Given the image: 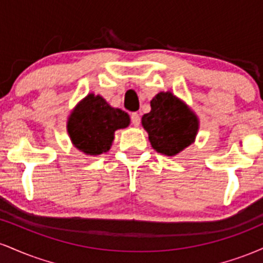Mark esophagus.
Returning a JSON list of instances; mask_svg holds the SVG:
<instances>
[{"instance_id":"34e87169","label":"esophagus","mask_w":263,"mask_h":263,"mask_svg":"<svg viewBox=\"0 0 263 263\" xmlns=\"http://www.w3.org/2000/svg\"><path fill=\"white\" fill-rule=\"evenodd\" d=\"M131 122H132V125L136 126V127H137V126H140V123H141V117H140V115H138L137 112L132 114V115H131Z\"/></svg>"}]
</instances>
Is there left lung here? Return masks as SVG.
<instances>
[{"mask_svg": "<svg viewBox=\"0 0 263 263\" xmlns=\"http://www.w3.org/2000/svg\"><path fill=\"white\" fill-rule=\"evenodd\" d=\"M142 126L158 153L176 156L195 141L198 116L171 91L159 92L151 101V111L142 116Z\"/></svg>", "mask_w": 263, "mask_h": 263, "instance_id": "8db88e82", "label": "left lung"}]
</instances>
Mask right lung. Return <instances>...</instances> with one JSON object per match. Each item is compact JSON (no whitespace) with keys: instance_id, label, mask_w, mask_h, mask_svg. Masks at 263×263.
Returning a JSON list of instances; mask_svg holds the SVG:
<instances>
[{"instance_id":"obj_1","label":"right lung","mask_w":263,"mask_h":263,"mask_svg":"<svg viewBox=\"0 0 263 263\" xmlns=\"http://www.w3.org/2000/svg\"><path fill=\"white\" fill-rule=\"evenodd\" d=\"M128 125L127 112L111 107L100 95L89 93L71 111L66 128L78 149L85 155L99 156L111 148L115 131Z\"/></svg>"}]
</instances>
